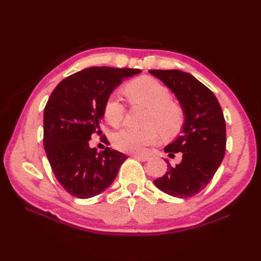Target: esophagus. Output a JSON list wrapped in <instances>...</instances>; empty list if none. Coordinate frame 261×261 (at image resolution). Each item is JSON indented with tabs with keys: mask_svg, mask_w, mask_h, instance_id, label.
Masks as SVG:
<instances>
[{
	"mask_svg": "<svg viewBox=\"0 0 261 261\" xmlns=\"http://www.w3.org/2000/svg\"><path fill=\"white\" fill-rule=\"evenodd\" d=\"M134 157L138 160H140V162H147V160H149V157L145 156V154H134Z\"/></svg>",
	"mask_w": 261,
	"mask_h": 261,
	"instance_id": "esophagus-1",
	"label": "esophagus"
}]
</instances>
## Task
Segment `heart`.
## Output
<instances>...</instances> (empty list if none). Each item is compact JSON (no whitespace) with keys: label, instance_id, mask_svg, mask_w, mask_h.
<instances>
[{"label":"heart","instance_id":"heart-1","mask_svg":"<svg viewBox=\"0 0 261 261\" xmlns=\"http://www.w3.org/2000/svg\"><path fill=\"white\" fill-rule=\"evenodd\" d=\"M126 97L132 104H142L148 108L146 124L142 129L125 125L112 137L116 149L124 152L140 153L146 147L158 140L159 131L164 137H173L184 124V111L180 105L170 99L167 87L157 80L142 76L130 82L124 87ZM104 118L111 125L116 126L123 121L125 107L121 98L111 95L104 104Z\"/></svg>","mask_w":261,"mask_h":261}]
</instances>
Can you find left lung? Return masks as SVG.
I'll list each match as a JSON object with an SVG mask.
<instances>
[{
  "mask_svg": "<svg viewBox=\"0 0 261 261\" xmlns=\"http://www.w3.org/2000/svg\"><path fill=\"white\" fill-rule=\"evenodd\" d=\"M149 73L175 94L184 111L180 135L165 147L170 157L181 152V162L171 166L166 160L167 171L153 182L170 196H194L206 187L224 157L226 131L222 109L212 91L190 73L178 69Z\"/></svg>",
  "mask_w": 261,
  "mask_h": 261,
  "instance_id": "1",
  "label": "left lung"
}]
</instances>
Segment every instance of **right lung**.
I'll use <instances>...</instances> for the list:
<instances>
[{
    "label": "right lung",
    "instance_id": "obj_1",
    "mask_svg": "<svg viewBox=\"0 0 261 261\" xmlns=\"http://www.w3.org/2000/svg\"><path fill=\"white\" fill-rule=\"evenodd\" d=\"M140 69L91 67L66 77L43 110V147L59 184L71 195L90 198L112 184L124 153L109 147L97 152L88 141L99 134L111 93Z\"/></svg>",
    "mask_w": 261,
    "mask_h": 261
}]
</instances>
